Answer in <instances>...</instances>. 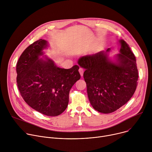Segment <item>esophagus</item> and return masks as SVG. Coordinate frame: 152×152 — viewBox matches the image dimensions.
<instances>
[{
	"label": "esophagus",
	"mask_w": 152,
	"mask_h": 152,
	"mask_svg": "<svg viewBox=\"0 0 152 152\" xmlns=\"http://www.w3.org/2000/svg\"><path fill=\"white\" fill-rule=\"evenodd\" d=\"M83 69H82V68H80L79 69V73H80V76H83Z\"/></svg>",
	"instance_id": "1"
}]
</instances>
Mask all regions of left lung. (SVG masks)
I'll use <instances>...</instances> for the list:
<instances>
[{
    "label": "left lung",
    "mask_w": 152,
    "mask_h": 152,
    "mask_svg": "<svg viewBox=\"0 0 152 152\" xmlns=\"http://www.w3.org/2000/svg\"><path fill=\"white\" fill-rule=\"evenodd\" d=\"M120 53L110 58L106 52L79 58L77 63L85 69L89 100L99 113L110 114L125 104L134 95L138 84V73L136 58L128 44L118 41Z\"/></svg>",
    "instance_id": "8db88e82"
}]
</instances>
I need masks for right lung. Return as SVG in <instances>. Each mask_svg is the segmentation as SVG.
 Returning a JSON list of instances; mask_svg holds the SVG:
<instances>
[{
	"mask_svg": "<svg viewBox=\"0 0 152 152\" xmlns=\"http://www.w3.org/2000/svg\"><path fill=\"white\" fill-rule=\"evenodd\" d=\"M48 46V41L40 39L24 50L17 63V83L21 97L29 106L55 117L66 110L70 90L80 75L77 65L64 69L46 56L40 58Z\"/></svg>",
	"mask_w": 152,
	"mask_h": 152,
	"instance_id": "1",
	"label": "right lung"
}]
</instances>
